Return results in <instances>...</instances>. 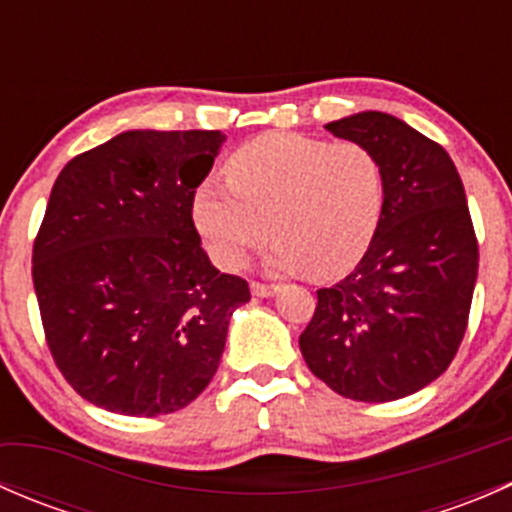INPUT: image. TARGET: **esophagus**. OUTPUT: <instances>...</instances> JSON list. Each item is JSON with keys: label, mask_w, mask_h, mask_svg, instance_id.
I'll use <instances>...</instances> for the list:
<instances>
[{"label": "esophagus", "mask_w": 512, "mask_h": 512, "mask_svg": "<svg viewBox=\"0 0 512 512\" xmlns=\"http://www.w3.org/2000/svg\"><path fill=\"white\" fill-rule=\"evenodd\" d=\"M250 289H252V294H255V297H272V294H275L280 287L265 285V282H252Z\"/></svg>", "instance_id": "obj_1"}]
</instances>
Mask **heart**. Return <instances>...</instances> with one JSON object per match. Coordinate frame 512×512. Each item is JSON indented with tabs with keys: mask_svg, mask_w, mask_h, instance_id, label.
Instances as JSON below:
<instances>
[{
	"mask_svg": "<svg viewBox=\"0 0 512 512\" xmlns=\"http://www.w3.org/2000/svg\"><path fill=\"white\" fill-rule=\"evenodd\" d=\"M225 175L227 183H203L193 198L195 225L225 270H240L272 232V267L342 275L384 213V165L356 141L267 133L237 148Z\"/></svg>",
	"mask_w": 512,
	"mask_h": 512,
	"instance_id": "obj_1",
	"label": "heart"
}]
</instances>
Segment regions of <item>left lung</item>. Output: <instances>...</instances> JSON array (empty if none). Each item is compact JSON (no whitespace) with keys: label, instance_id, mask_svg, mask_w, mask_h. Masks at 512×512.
<instances>
[{"label":"left lung","instance_id":"obj_1","mask_svg":"<svg viewBox=\"0 0 512 512\" xmlns=\"http://www.w3.org/2000/svg\"><path fill=\"white\" fill-rule=\"evenodd\" d=\"M327 131L379 156L386 198L359 265L317 289L299 349L344 399H404L448 369L466 334L478 277L466 190L443 146L389 113H354Z\"/></svg>","mask_w":512,"mask_h":512}]
</instances>
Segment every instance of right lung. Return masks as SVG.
Instances as JSON below:
<instances>
[{
    "label": "right lung",
    "instance_id": "obj_1",
    "mask_svg": "<svg viewBox=\"0 0 512 512\" xmlns=\"http://www.w3.org/2000/svg\"><path fill=\"white\" fill-rule=\"evenodd\" d=\"M220 131H126L71 158L32 252L44 337L64 379L123 416L173 414L210 384L250 302L193 223Z\"/></svg>",
    "mask_w": 512,
    "mask_h": 512
}]
</instances>
